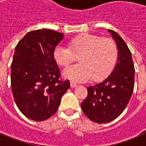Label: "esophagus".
Instances as JSON below:
<instances>
[{
  "label": "esophagus",
  "instance_id": "esophagus-1",
  "mask_svg": "<svg viewBox=\"0 0 146 146\" xmlns=\"http://www.w3.org/2000/svg\"><path fill=\"white\" fill-rule=\"evenodd\" d=\"M70 86L72 88H74V87H76L77 85V83L74 82L73 81H70Z\"/></svg>",
  "mask_w": 146,
  "mask_h": 146
}]
</instances>
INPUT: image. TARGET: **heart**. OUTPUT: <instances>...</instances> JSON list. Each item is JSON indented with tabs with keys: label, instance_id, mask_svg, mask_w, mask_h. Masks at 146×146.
<instances>
[{
	"label": "heart",
	"instance_id": "heart-1",
	"mask_svg": "<svg viewBox=\"0 0 146 146\" xmlns=\"http://www.w3.org/2000/svg\"><path fill=\"white\" fill-rule=\"evenodd\" d=\"M53 58L58 65L69 66L79 56L80 64L64 71V76L72 80L83 82L91 79L99 81L108 77L118 60L117 46L112 39L91 34H82L72 38L68 47L57 46Z\"/></svg>",
	"mask_w": 146,
	"mask_h": 146
}]
</instances>
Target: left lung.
I'll list each match as a JSON object with an SVG mask.
<instances>
[{"mask_svg": "<svg viewBox=\"0 0 146 146\" xmlns=\"http://www.w3.org/2000/svg\"><path fill=\"white\" fill-rule=\"evenodd\" d=\"M118 49L117 64L103 82L87 88L88 96L81 103L86 116L98 123L118 118L129 103L135 86V66L128 46L113 30H108Z\"/></svg>", "mask_w": 146, "mask_h": 146, "instance_id": "1", "label": "left lung"}]
</instances>
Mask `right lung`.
I'll return each instance as SVG.
<instances>
[{"label":"right lung","mask_w":146,"mask_h":146,"mask_svg":"<svg viewBox=\"0 0 146 146\" xmlns=\"http://www.w3.org/2000/svg\"><path fill=\"white\" fill-rule=\"evenodd\" d=\"M64 34L50 29L30 31L18 42L11 65V86L17 106L27 118L42 121L53 115L70 87L60 79L53 50Z\"/></svg>","instance_id":"obj_1"}]
</instances>
